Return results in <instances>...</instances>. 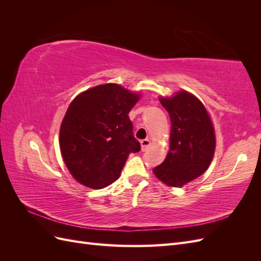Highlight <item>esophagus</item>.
I'll use <instances>...</instances> for the list:
<instances>
[{
    "mask_svg": "<svg viewBox=\"0 0 261 261\" xmlns=\"http://www.w3.org/2000/svg\"><path fill=\"white\" fill-rule=\"evenodd\" d=\"M150 144H151V141H150L148 138L146 139H143L140 141V145H141V150L143 151H145V150H147V148L150 146Z\"/></svg>",
    "mask_w": 261,
    "mask_h": 261,
    "instance_id": "1",
    "label": "esophagus"
}]
</instances>
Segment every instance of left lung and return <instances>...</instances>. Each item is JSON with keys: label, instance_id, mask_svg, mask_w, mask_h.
Segmentation results:
<instances>
[{"label": "left lung", "instance_id": "left-lung-1", "mask_svg": "<svg viewBox=\"0 0 261 261\" xmlns=\"http://www.w3.org/2000/svg\"><path fill=\"white\" fill-rule=\"evenodd\" d=\"M171 120L170 148L152 172L170 187H181L209 168L216 151V133L202 102L186 90L159 97Z\"/></svg>", "mask_w": 261, "mask_h": 261}]
</instances>
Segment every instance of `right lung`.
<instances>
[{
	"instance_id": "right-lung-1",
	"label": "right lung",
	"mask_w": 261,
	"mask_h": 261,
	"mask_svg": "<svg viewBox=\"0 0 261 261\" xmlns=\"http://www.w3.org/2000/svg\"><path fill=\"white\" fill-rule=\"evenodd\" d=\"M140 97V92L109 83L70 102L59 141L63 161L78 183L92 189L109 186L120 177L129 153L139 151L128 113Z\"/></svg>"
}]
</instances>
